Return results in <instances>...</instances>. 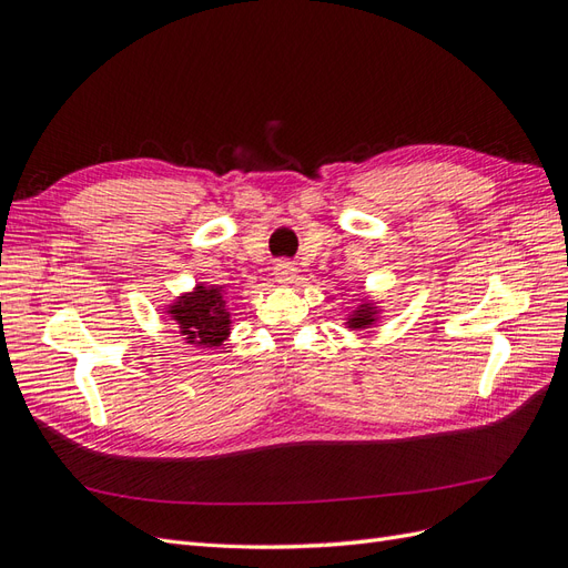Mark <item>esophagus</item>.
Wrapping results in <instances>:
<instances>
[{"label": "esophagus", "instance_id": "esophagus-1", "mask_svg": "<svg viewBox=\"0 0 568 568\" xmlns=\"http://www.w3.org/2000/svg\"><path fill=\"white\" fill-rule=\"evenodd\" d=\"M296 267H294V263H288V261H280L277 265H274V280H277L280 284H284V286H288V284H294V280H296Z\"/></svg>", "mask_w": 568, "mask_h": 568}]
</instances>
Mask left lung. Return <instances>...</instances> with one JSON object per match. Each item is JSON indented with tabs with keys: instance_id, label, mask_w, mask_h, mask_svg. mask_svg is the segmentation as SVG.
<instances>
[{
	"instance_id": "left-lung-1",
	"label": "left lung",
	"mask_w": 568,
	"mask_h": 568,
	"mask_svg": "<svg viewBox=\"0 0 568 568\" xmlns=\"http://www.w3.org/2000/svg\"><path fill=\"white\" fill-rule=\"evenodd\" d=\"M374 305L372 303H363L357 307V311L351 315V320H348V326L351 329H365V326H369V324H374Z\"/></svg>"
}]
</instances>
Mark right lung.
I'll use <instances>...</instances> for the list:
<instances>
[{"mask_svg":"<svg viewBox=\"0 0 568 568\" xmlns=\"http://www.w3.org/2000/svg\"><path fill=\"white\" fill-rule=\"evenodd\" d=\"M168 315L175 320L186 343H194V346L215 348L230 336L232 320L222 286L199 284L192 294H184L170 305Z\"/></svg>","mask_w":568,"mask_h":568,"instance_id":"add662e5","label":"right lung"}]
</instances>
